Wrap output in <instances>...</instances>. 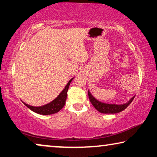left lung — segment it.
Returning a JSON list of instances; mask_svg holds the SVG:
<instances>
[{"label":"left lung","instance_id":"obj_1","mask_svg":"<svg viewBox=\"0 0 157 157\" xmlns=\"http://www.w3.org/2000/svg\"><path fill=\"white\" fill-rule=\"evenodd\" d=\"M88 95H89V100L92 105L94 106L96 110L99 111L100 113H117L121 111H124L131 103L134 100V96L132 97L131 99L128 101L127 103L124 104L117 105V104H105V103L100 102L99 101L96 100L93 96L91 95L89 91H88Z\"/></svg>","mask_w":157,"mask_h":157}]
</instances>
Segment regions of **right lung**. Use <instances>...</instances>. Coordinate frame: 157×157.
Here are the masks:
<instances>
[{"instance_id": "right-lung-1", "label": "right lung", "mask_w": 157, "mask_h": 157, "mask_svg": "<svg viewBox=\"0 0 157 157\" xmlns=\"http://www.w3.org/2000/svg\"><path fill=\"white\" fill-rule=\"evenodd\" d=\"M73 78L68 81L67 85L66 86V87L64 88V89L61 92V94L55 98L54 100L52 101L51 103H49L48 104L44 105L42 106H29L26 104H25L24 102H23L28 108L31 109V111H34V112L39 113V114L42 115H50L53 114V113H56L61 110V109L64 106V105L66 104V100L67 98V91L69 87V85Z\"/></svg>"}]
</instances>
